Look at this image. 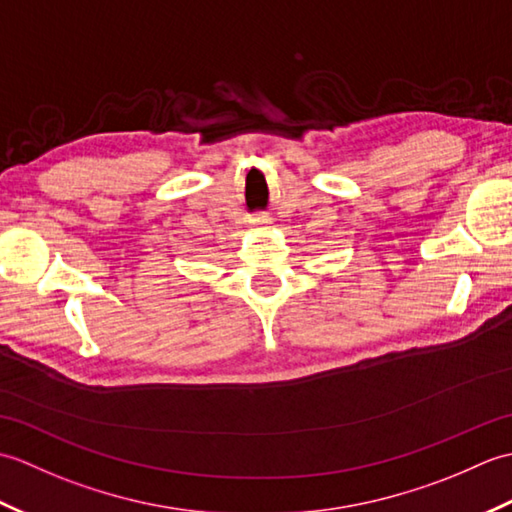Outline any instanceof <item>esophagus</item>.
<instances>
[{"label":"esophagus","mask_w":512,"mask_h":512,"mask_svg":"<svg viewBox=\"0 0 512 512\" xmlns=\"http://www.w3.org/2000/svg\"><path fill=\"white\" fill-rule=\"evenodd\" d=\"M253 224L259 226V228H266L270 224V217L268 215H257L255 220H253Z\"/></svg>","instance_id":"esophagus-1"}]
</instances>
